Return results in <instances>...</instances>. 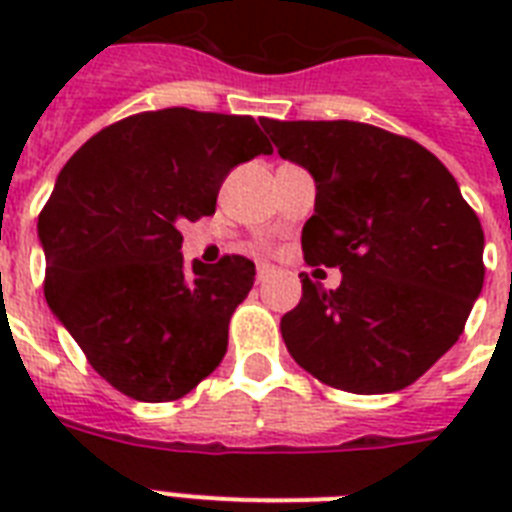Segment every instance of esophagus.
Segmentation results:
<instances>
[{
    "mask_svg": "<svg viewBox=\"0 0 512 512\" xmlns=\"http://www.w3.org/2000/svg\"><path fill=\"white\" fill-rule=\"evenodd\" d=\"M271 273H273V268L268 263L257 265V281H265V279H268V276H271Z\"/></svg>",
    "mask_w": 512,
    "mask_h": 512,
    "instance_id": "34e87169",
    "label": "esophagus"
}]
</instances>
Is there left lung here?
Instances as JSON below:
<instances>
[{
	"mask_svg": "<svg viewBox=\"0 0 512 512\" xmlns=\"http://www.w3.org/2000/svg\"><path fill=\"white\" fill-rule=\"evenodd\" d=\"M260 124L316 180L305 263L342 273L337 289L300 273L303 297L281 319L287 350L348 393L412 385L460 340L484 287L476 212L414 140L361 122Z\"/></svg>",
	"mask_w": 512,
	"mask_h": 512,
	"instance_id": "8db88e82",
	"label": "left lung"
}]
</instances>
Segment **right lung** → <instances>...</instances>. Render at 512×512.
Listing matches in <instances>:
<instances>
[{"label": "right lung", "mask_w": 512, "mask_h": 512, "mask_svg": "<svg viewBox=\"0 0 512 512\" xmlns=\"http://www.w3.org/2000/svg\"><path fill=\"white\" fill-rule=\"evenodd\" d=\"M271 143L252 116L143 111L92 135L39 215L44 297L92 369L148 404L215 372L255 263H183L185 220L212 215L228 172Z\"/></svg>", "instance_id": "add662e5"}]
</instances>
